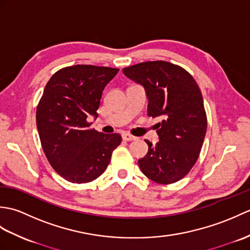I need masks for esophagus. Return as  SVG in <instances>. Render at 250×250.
I'll list each match as a JSON object with an SVG mask.
<instances>
[{"label":"esophagus","mask_w":250,"mask_h":250,"mask_svg":"<svg viewBox=\"0 0 250 250\" xmlns=\"http://www.w3.org/2000/svg\"><path fill=\"white\" fill-rule=\"evenodd\" d=\"M122 139H124L126 142H131V141H135L137 137L131 135V134H128V133H124V134H122Z\"/></svg>","instance_id":"obj_1"}]
</instances>
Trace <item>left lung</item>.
Here are the masks:
<instances>
[{
	"mask_svg": "<svg viewBox=\"0 0 250 250\" xmlns=\"http://www.w3.org/2000/svg\"><path fill=\"white\" fill-rule=\"evenodd\" d=\"M125 75L144 86L148 116L159 117V141H146L147 155L139 160L143 174L152 182H178L193 167L207 129L203 97L194 78L182 66L148 61L125 67Z\"/></svg>",
	"mask_w": 250,
	"mask_h": 250,
	"instance_id": "left-lung-1",
	"label": "left lung"
}]
</instances>
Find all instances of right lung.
Wrapping results in <instances>:
<instances>
[{
  "label": "right lung",
  "mask_w": 250,
  "mask_h": 250,
  "mask_svg": "<svg viewBox=\"0 0 250 250\" xmlns=\"http://www.w3.org/2000/svg\"><path fill=\"white\" fill-rule=\"evenodd\" d=\"M119 68L77 64L57 71L47 83L36 107V125L47 160L67 182L97 179L120 145L119 133L90 128L98 117L102 92Z\"/></svg>",
  "instance_id": "right-lung-1"
}]
</instances>
